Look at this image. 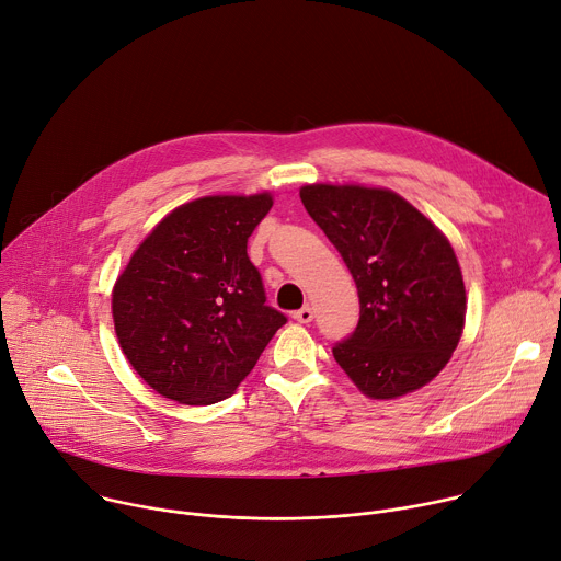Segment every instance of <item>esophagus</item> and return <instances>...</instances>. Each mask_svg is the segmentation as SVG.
<instances>
[{"instance_id": "obj_1", "label": "esophagus", "mask_w": 561, "mask_h": 561, "mask_svg": "<svg viewBox=\"0 0 561 561\" xmlns=\"http://www.w3.org/2000/svg\"><path fill=\"white\" fill-rule=\"evenodd\" d=\"M293 320H297L299 324H309L313 320V309L307 304V307H301L299 311L293 313Z\"/></svg>"}]
</instances>
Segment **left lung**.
Wrapping results in <instances>:
<instances>
[{
  "instance_id": "left-lung-1",
  "label": "left lung",
  "mask_w": 561,
  "mask_h": 561,
  "mask_svg": "<svg viewBox=\"0 0 561 561\" xmlns=\"http://www.w3.org/2000/svg\"><path fill=\"white\" fill-rule=\"evenodd\" d=\"M299 198L358 286L360 320L333 346L369 398L421 389L449 363L466 324V286L447 237L391 190L304 185Z\"/></svg>"
}]
</instances>
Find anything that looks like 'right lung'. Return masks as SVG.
Instances as JSON below:
<instances>
[{
    "label": "right lung",
    "instance_id": "add662e5",
    "mask_svg": "<svg viewBox=\"0 0 561 561\" xmlns=\"http://www.w3.org/2000/svg\"><path fill=\"white\" fill-rule=\"evenodd\" d=\"M271 208L268 192L203 196L172 210L131 254L112 295L114 327L129 365L161 396L228 398L286 324L245 252Z\"/></svg>",
    "mask_w": 561,
    "mask_h": 561
}]
</instances>
